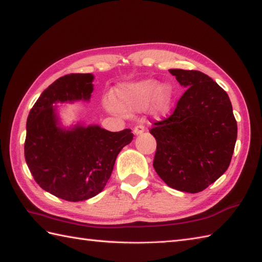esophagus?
Segmentation results:
<instances>
[{"instance_id":"esophagus-1","label":"esophagus","mask_w":262,"mask_h":262,"mask_svg":"<svg viewBox=\"0 0 262 262\" xmlns=\"http://www.w3.org/2000/svg\"><path fill=\"white\" fill-rule=\"evenodd\" d=\"M144 130H145V127H144L143 125H137L134 127V134L135 135H141L142 133H144Z\"/></svg>"}]
</instances>
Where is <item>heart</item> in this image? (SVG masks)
I'll list each match as a JSON object with an SVG mask.
<instances>
[{"label":"heart","mask_w":262,"mask_h":262,"mask_svg":"<svg viewBox=\"0 0 262 262\" xmlns=\"http://www.w3.org/2000/svg\"><path fill=\"white\" fill-rule=\"evenodd\" d=\"M173 98V88L169 83L158 84L157 80L146 79L120 84L114 90V100H104V107L113 114L121 115L124 111L145 109L152 103L154 114L168 113Z\"/></svg>","instance_id":"heart-1"}]
</instances>
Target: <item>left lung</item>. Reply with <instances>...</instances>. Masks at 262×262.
<instances>
[{
	"label": "left lung",
	"instance_id": "left-lung-1",
	"mask_svg": "<svg viewBox=\"0 0 262 262\" xmlns=\"http://www.w3.org/2000/svg\"><path fill=\"white\" fill-rule=\"evenodd\" d=\"M187 90L169 118L153 124L157 140L153 166L177 190L196 193L227 170L237 125L227 93L199 71L169 70Z\"/></svg>",
	"mask_w": 262,
	"mask_h": 262
}]
</instances>
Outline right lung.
Wrapping results in <instances>:
<instances>
[{
    "label": "right lung",
    "mask_w": 262,
    "mask_h": 262,
    "mask_svg": "<svg viewBox=\"0 0 262 262\" xmlns=\"http://www.w3.org/2000/svg\"><path fill=\"white\" fill-rule=\"evenodd\" d=\"M93 79L90 73L59 77L40 94L27 119L28 168L43 190L68 202L101 192L117 155L134 137L130 129L114 133L98 125H60L56 103L90 101Z\"/></svg>",
    "instance_id": "add662e5"
}]
</instances>
